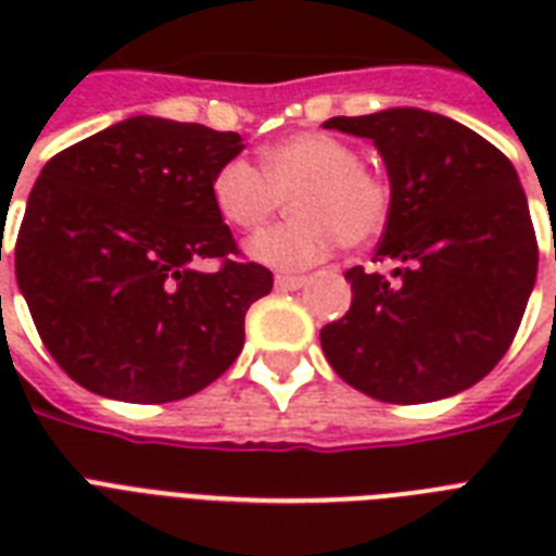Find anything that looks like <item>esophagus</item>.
<instances>
[{
	"mask_svg": "<svg viewBox=\"0 0 556 556\" xmlns=\"http://www.w3.org/2000/svg\"><path fill=\"white\" fill-rule=\"evenodd\" d=\"M274 286H277L279 291H296V288L305 286V277H288V274H279V277L274 279Z\"/></svg>",
	"mask_w": 556,
	"mask_h": 556,
	"instance_id": "34e87169",
	"label": "esophagus"
}]
</instances>
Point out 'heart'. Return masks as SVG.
I'll return each instance as SVG.
<instances>
[{"mask_svg": "<svg viewBox=\"0 0 556 556\" xmlns=\"http://www.w3.org/2000/svg\"><path fill=\"white\" fill-rule=\"evenodd\" d=\"M288 201L291 222L262 230L248 242V256L268 268H312L334 251L361 248L389 218L387 181L357 164L352 143L329 132L288 135L251 161L222 164L210 181V201L227 225L256 230Z\"/></svg>", "mask_w": 556, "mask_h": 556, "instance_id": "heart-1", "label": "heart"}]
</instances>
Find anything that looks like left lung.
<instances>
[{
    "label": "left lung",
    "instance_id": "1",
    "mask_svg": "<svg viewBox=\"0 0 556 556\" xmlns=\"http://www.w3.org/2000/svg\"><path fill=\"white\" fill-rule=\"evenodd\" d=\"M369 138L389 176L375 262L346 270L352 308L323 326V355L369 397L427 404L473 387L508 352L536 279V236L514 164L482 135L424 109L331 117Z\"/></svg>",
    "mask_w": 556,
    "mask_h": 556
}]
</instances>
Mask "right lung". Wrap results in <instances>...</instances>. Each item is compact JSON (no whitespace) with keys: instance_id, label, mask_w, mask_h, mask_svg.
<instances>
[{"instance_id":"1","label":"right lung","mask_w":556,"mask_h":556,"mask_svg":"<svg viewBox=\"0 0 556 556\" xmlns=\"http://www.w3.org/2000/svg\"><path fill=\"white\" fill-rule=\"evenodd\" d=\"M236 132L138 115L48 161L16 239V282L56 364L89 392L167 404L233 364L244 314L274 288L236 262L210 181ZM222 258L218 271L198 262Z\"/></svg>"}]
</instances>
